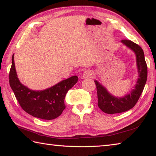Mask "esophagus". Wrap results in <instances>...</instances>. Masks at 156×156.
<instances>
[{
	"label": "esophagus",
	"mask_w": 156,
	"mask_h": 156,
	"mask_svg": "<svg viewBox=\"0 0 156 156\" xmlns=\"http://www.w3.org/2000/svg\"><path fill=\"white\" fill-rule=\"evenodd\" d=\"M93 75H92V71L89 70H86L83 73V79H90L92 78Z\"/></svg>",
	"instance_id": "esophagus-1"
}]
</instances>
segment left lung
Masks as SVG:
<instances>
[{"label": "left lung", "mask_w": 156, "mask_h": 156, "mask_svg": "<svg viewBox=\"0 0 156 156\" xmlns=\"http://www.w3.org/2000/svg\"><path fill=\"white\" fill-rule=\"evenodd\" d=\"M121 43L135 53L138 76L130 93L122 97L114 96L99 81H94L97 86L98 106L103 112L109 114L124 112L132 109L140 98L147 79V66L143 49L131 40H121Z\"/></svg>", "instance_id": "8db88e82"}]
</instances>
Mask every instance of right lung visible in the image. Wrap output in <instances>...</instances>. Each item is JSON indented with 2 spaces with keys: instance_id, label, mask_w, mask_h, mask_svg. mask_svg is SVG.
Listing matches in <instances>:
<instances>
[{
  "instance_id": "1",
  "label": "right lung",
  "mask_w": 156,
  "mask_h": 156,
  "mask_svg": "<svg viewBox=\"0 0 156 156\" xmlns=\"http://www.w3.org/2000/svg\"><path fill=\"white\" fill-rule=\"evenodd\" d=\"M12 61L9 84L21 108L30 115L41 119L52 120L61 115L66 108V94L77 82L78 76H73L43 90H33L24 86L18 80L14 54Z\"/></svg>"
}]
</instances>
